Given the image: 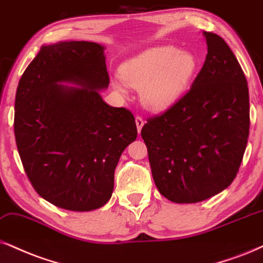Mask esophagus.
<instances>
[{"label": "esophagus", "instance_id": "esophagus-1", "mask_svg": "<svg viewBox=\"0 0 263 263\" xmlns=\"http://www.w3.org/2000/svg\"><path fill=\"white\" fill-rule=\"evenodd\" d=\"M136 125H137V129H138V134H141V129L144 125V120L141 118V116H136Z\"/></svg>", "mask_w": 263, "mask_h": 263}]
</instances>
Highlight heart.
Here are the masks:
<instances>
[{
    "label": "heart",
    "mask_w": 263,
    "mask_h": 263,
    "mask_svg": "<svg viewBox=\"0 0 263 263\" xmlns=\"http://www.w3.org/2000/svg\"><path fill=\"white\" fill-rule=\"evenodd\" d=\"M198 66L192 52L175 46H159L126 61L121 65V76L112 78L111 85L122 95H127L128 86L141 89L144 107L164 111L182 98Z\"/></svg>",
    "instance_id": "b5f03b06"
}]
</instances>
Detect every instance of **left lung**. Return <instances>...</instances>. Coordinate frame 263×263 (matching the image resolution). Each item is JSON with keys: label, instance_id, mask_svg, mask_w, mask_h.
<instances>
[{"label": "left lung", "instance_id": "1", "mask_svg": "<svg viewBox=\"0 0 263 263\" xmlns=\"http://www.w3.org/2000/svg\"><path fill=\"white\" fill-rule=\"evenodd\" d=\"M202 35L208 54L191 89L141 132L156 188L177 204L206 200L233 182L250 127L248 82L234 53L218 35Z\"/></svg>", "mask_w": 263, "mask_h": 263}]
</instances>
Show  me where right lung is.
<instances>
[{"instance_id":"add662e5","label":"right lung","mask_w":263,"mask_h":263,"mask_svg":"<svg viewBox=\"0 0 263 263\" xmlns=\"http://www.w3.org/2000/svg\"><path fill=\"white\" fill-rule=\"evenodd\" d=\"M104 49L86 41L42 46L16 88L14 135L24 170L40 197L64 210L107 204L119 159L137 138L131 111L99 93L109 86Z\"/></svg>"}]
</instances>
